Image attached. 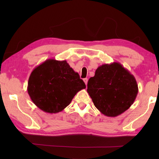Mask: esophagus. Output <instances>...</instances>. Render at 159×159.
<instances>
[{"instance_id":"34e87169","label":"esophagus","mask_w":159,"mask_h":159,"mask_svg":"<svg viewBox=\"0 0 159 159\" xmlns=\"http://www.w3.org/2000/svg\"><path fill=\"white\" fill-rule=\"evenodd\" d=\"M83 81L85 82V85H87V82H88V79H87V78H85V79H83Z\"/></svg>"}]
</instances>
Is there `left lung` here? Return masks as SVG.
Instances as JSON below:
<instances>
[{
    "instance_id": "1",
    "label": "left lung",
    "mask_w": 159,
    "mask_h": 159,
    "mask_svg": "<svg viewBox=\"0 0 159 159\" xmlns=\"http://www.w3.org/2000/svg\"><path fill=\"white\" fill-rule=\"evenodd\" d=\"M94 105L104 116L116 117L128 110L138 93L134 76L121 63L103 64L87 83Z\"/></svg>"
}]
</instances>
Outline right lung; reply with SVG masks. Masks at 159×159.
Returning <instances> with one entry per match:
<instances>
[{"instance_id":"1","label":"right lung","mask_w":159,"mask_h":159,"mask_svg":"<svg viewBox=\"0 0 159 159\" xmlns=\"http://www.w3.org/2000/svg\"><path fill=\"white\" fill-rule=\"evenodd\" d=\"M86 86L66 60H46L29 76L27 91L33 102L48 113H57Z\"/></svg>"}]
</instances>
